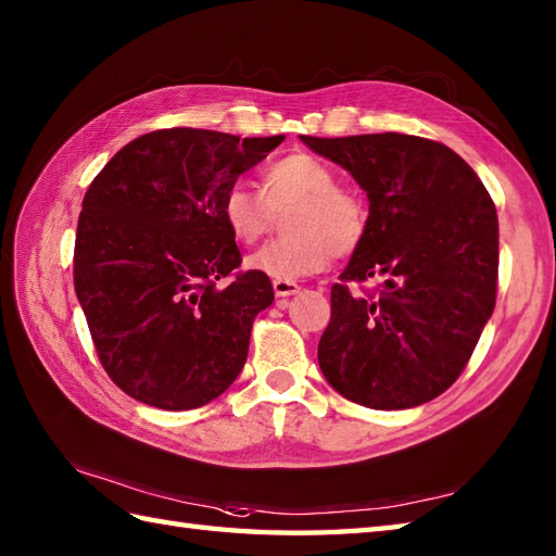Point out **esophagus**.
<instances>
[{"label":"esophagus","instance_id":"34e87169","mask_svg":"<svg viewBox=\"0 0 556 556\" xmlns=\"http://www.w3.org/2000/svg\"><path fill=\"white\" fill-rule=\"evenodd\" d=\"M271 289H275V293H277L279 299L296 296V293L301 291V287L296 285V281H289V279H275V281H271Z\"/></svg>","mask_w":556,"mask_h":556}]
</instances>
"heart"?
Wrapping results in <instances>:
<instances>
[{
	"label": "heart",
	"instance_id": "heart-1",
	"mask_svg": "<svg viewBox=\"0 0 556 556\" xmlns=\"http://www.w3.org/2000/svg\"><path fill=\"white\" fill-rule=\"evenodd\" d=\"M265 193L233 181L222 193V219L236 241L260 239L275 212L293 205L287 239H275L248 255V269L269 279H301L323 271L332 255L358 251L368 233V210L361 195L337 186L334 169L305 152H291L263 174Z\"/></svg>",
	"mask_w": 556,
	"mask_h": 556
}]
</instances>
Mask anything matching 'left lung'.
Returning <instances> with one entry per match:
<instances>
[{
    "label": "left lung",
    "instance_id": "8db88e82",
    "mask_svg": "<svg viewBox=\"0 0 556 556\" xmlns=\"http://www.w3.org/2000/svg\"><path fill=\"white\" fill-rule=\"evenodd\" d=\"M301 140L344 167L370 200L368 233L332 287L317 344L325 380L377 410L446 392L497 299L500 222L488 188L452 148L406 134ZM382 278L377 294L351 280Z\"/></svg>",
    "mask_w": 556,
    "mask_h": 556
}]
</instances>
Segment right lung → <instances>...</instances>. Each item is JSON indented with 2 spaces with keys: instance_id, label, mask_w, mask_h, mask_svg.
I'll use <instances>...</instances> for the list:
<instances>
[{
  "instance_id": "1",
  "label": "right lung",
  "mask_w": 556,
  "mask_h": 556,
  "mask_svg": "<svg viewBox=\"0 0 556 556\" xmlns=\"http://www.w3.org/2000/svg\"><path fill=\"white\" fill-rule=\"evenodd\" d=\"M281 140L162 128L92 179L74 287L102 368L128 396L200 408L243 370L253 320L275 291L269 277L239 269L222 193Z\"/></svg>"
}]
</instances>
